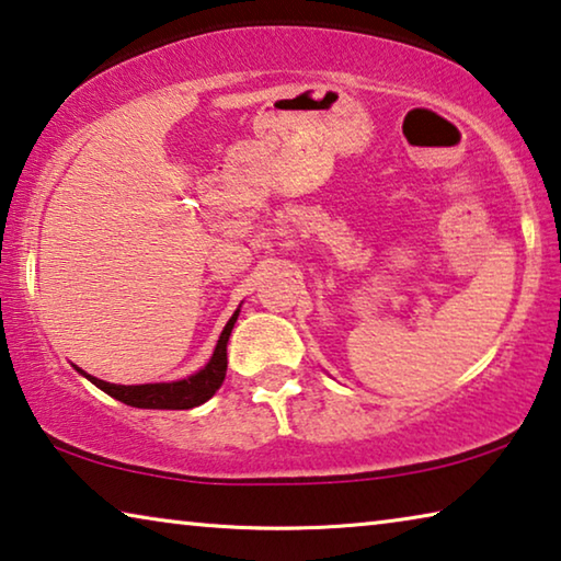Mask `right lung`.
I'll list each match as a JSON object with an SVG mask.
<instances>
[{"label": "right lung", "mask_w": 561, "mask_h": 561, "mask_svg": "<svg viewBox=\"0 0 561 561\" xmlns=\"http://www.w3.org/2000/svg\"><path fill=\"white\" fill-rule=\"evenodd\" d=\"M239 317V309L229 317V322L221 329L215 352H211L209 362L204 364L199 371H194L192 377L176 379V381H154V385H110V381L96 379L87 375L84 369L75 367L79 375L87 377L94 387H100L119 402L137 407V409H192L199 407L217 394L227 375V342L232 334L234 322Z\"/></svg>", "instance_id": "obj_1"}]
</instances>
